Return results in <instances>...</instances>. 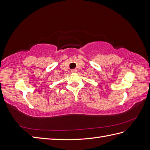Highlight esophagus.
<instances>
[{
    "label": "esophagus",
    "mask_w": 150,
    "mask_h": 150,
    "mask_svg": "<svg viewBox=\"0 0 150 150\" xmlns=\"http://www.w3.org/2000/svg\"><path fill=\"white\" fill-rule=\"evenodd\" d=\"M76 72V69H72L71 70V72H72V73H74V72Z\"/></svg>",
    "instance_id": "34e87169"
}]
</instances>
